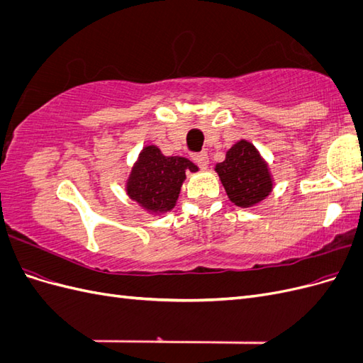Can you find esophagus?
Masks as SVG:
<instances>
[{"mask_svg":"<svg viewBox=\"0 0 363 363\" xmlns=\"http://www.w3.org/2000/svg\"><path fill=\"white\" fill-rule=\"evenodd\" d=\"M192 160L199 164L201 169H206L208 167L207 152H195V155H192Z\"/></svg>","mask_w":363,"mask_h":363,"instance_id":"34e87169","label":"esophagus"}]
</instances>
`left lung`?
I'll return each instance as SVG.
<instances>
[{"label": "left lung", "instance_id": "obj_1", "mask_svg": "<svg viewBox=\"0 0 363 363\" xmlns=\"http://www.w3.org/2000/svg\"><path fill=\"white\" fill-rule=\"evenodd\" d=\"M215 171L228 199L239 207L255 206L271 192L272 182L267 163L260 159L255 145L247 140H240L230 148L225 160L218 163Z\"/></svg>", "mask_w": 363, "mask_h": 363}]
</instances>
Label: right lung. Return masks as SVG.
<instances>
[{
  "mask_svg": "<svg viewBox=\"0 0 363 363\" xmlns=\"http://www.w3.org/2000/svg\"><path fill=\"white\" fill-rule=\"evenodd\" d=\"M186 171L199 168L184 157H164L155 145L145 147L127 183L131 200L151 212H168L179 199Z\"/></svg>",
  "mask_w": 363,
  "mask_h": 363,
  "instance_id": "1",
  "label": "right lung"
}]
</instances>
